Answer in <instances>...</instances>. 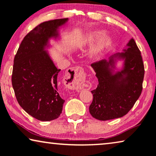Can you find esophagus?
Listing matches in <instances>:
<instances>
[{"label":"esophagus","instance_id":"esophagus-1","mask_svg":"<svg viewBox=\"0 0 156 156\" xmlns=\"http://www.w3.org/2000/svg\"><path fill=\"white\" fill-rule=\"evenodd\" d=\"M84 74L82 68L79 67L70 68L65 75V79L69 80L67 86L70 88H73L76 91L80 90V84L84 78Z\"/></svg>","mask_w":156,"mask_h":156}]
</instances>
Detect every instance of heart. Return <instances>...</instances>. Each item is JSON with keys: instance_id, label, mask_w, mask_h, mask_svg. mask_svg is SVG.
I'll use <instances>...</instances> for the list:
<instances>
[{"instance_id": "heart-1", "label": "heart", "mask_w": 156, "mask_h": 156, "mask_svg": "<svg viewBox=\"0 0 156 156\" xmlns=\"http://www.w3.org/2000/svg\"><path fill=\"white\" fill-rule=\"evenodd\" d=\"M94 37H95V34H91L90 35H89L88 37L86 38V40H91L94 39ZM108 40L107 38H104V40H102L101 41L99 42V44H98V46L97 47V48H96V50H100V49H101L104 45H106V44H108Z\"/></svg>"}]
</instances>
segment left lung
Here are the masks:
<instances>
[{"label": "left lung", "mask_w": 156, "mask_h": 156, "mask_svg": "<svg viewBox=\"0 0 156 156\" xmlns=\"http://www.w3.org/2000/svg\"><path fill=\"white\" fill-rule=\"evenodd\" d=\"M127 47L125 52L114 55L108 62L104 59L91 65L99 84L91 91L93 101L89 106V112L98 120L123 116L141 94L145 70L140 51L133 39L130 40ZM114 56L124 59L125 66L121 72L113 74L111 67H113Z\"/></svg>", "instance_id": "8db88e82"}]
</instances>
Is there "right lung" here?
<instances>
[{"mask_svg": "<svg viewBox=\"0 0 156 156\" xmlns=\"http://www.w3.org/2000/svg\"><path fill=\"white\" fill-rule=\"evenodd\" d=\"M68 18L55 19L38 25L23 38L14 58L12 85L20 106L37 120L56 119L65 100L58 90L61 69H57L44 47L49 38L57 37V28Z\"/></svg>", "mask_w": 156, "mask_h": 156, "instance_id": "obj_1", "label": "right lung"}]
</instances>
